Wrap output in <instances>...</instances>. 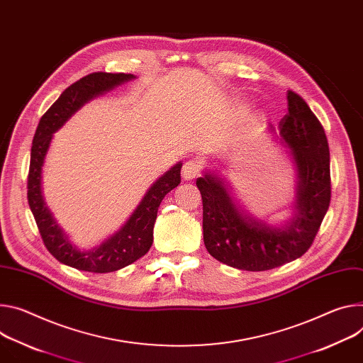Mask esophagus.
I'll use <instances>...</instances> for the list:
<instances>
[{"label": "esophagus", "instance_id": "34e87169", "mask_svg": "<svg viewBox=\"0 0 363 363\" xmlns=\"http://www.w3.org/2000/svg\"><path fill=\"white\" fill-rule=\"evenodd\" d=\"M200 172H201V167L196 162L188 160V162L184 163V167H182V178L185 181H192L194 178H196V177L200 175Z\"/></svg>", "mask_w": 363, "mask_h": 363}]
</instances>
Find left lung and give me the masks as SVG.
I'll list each match as a JSON object with an SVG mask.
<instances>
[{
  "label": "left lung",
  "mask_w": 363,
  "mask_h": 363,
  "mask_svg": "<svg viewBox=\"0 0 363 363\" xmlns=\"http://www.w3.org/2000/svg\"><path fill=\"white\" fill-rule=\"evenodd\" d=\"M288 114L279 136L289 149L298 184L292 220L272 227L246 216L224 181L208 172L196 179L203 199L204 245L225 265L243 271H268L303 256L313 245L330 206V152L324 128L303 98L286 92Z\"/></svg>",
  "instance_id": "1"
}]
</instances>
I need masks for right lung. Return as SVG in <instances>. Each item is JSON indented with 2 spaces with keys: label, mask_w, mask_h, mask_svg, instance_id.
Wrapping results in <instances>:
<instances>
[{
  "label": "right lung",
  "mask_w": 363,
  "mask_h": 363,
  "mask_svg": "<svg viewBox=\"0 0 363 363\" xmlns=\"http://www.w3.org/2000/svg\"><path fill=\"white\" fill-rule=\"evenodd\" d=\"M131 78H135L131 74L108 72H94L81 78L65 89L52 107L42 116L35 138H33L27 178V200L30 210L35 216L40 236L50 255L63 265L79 271L95 274L114 272L145 256L153 242V225L157 208L164 195L181 182L182 163L179 162L149 188L145 199L120 232L106 240L100 247L88 252L77 249L69 242L45 204L42 195V167L55 131L91 98Z\"/></svg>",
  "instance_id": "obj_1"
}]
</instances>
